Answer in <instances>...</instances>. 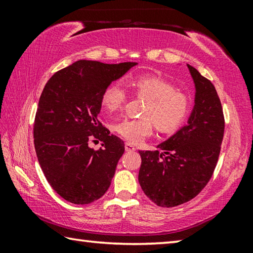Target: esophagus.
Instances as JSON below:
<instances>
[{
	"instance_id": "1",
	"label": "esophagus",
	"mask_w": 253,
	"mask_h": 253,
	"mask_svg": "<svg viewBox=\"0 0 253 253\" xmlns=\"http://www.w3.org/2000/svg\"><path fill=\"white\" fill-rule=\"evenodd\" d=\"M125 149H126V152H134V151H136V147L130 143H126L125 144Z\"/></svg>"
}]
</instances>
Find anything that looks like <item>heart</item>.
<instances>
[{
    "label": "heart",
    "instance_id": "b5f03b06",
    "mask_svg": "<svg viewBox=\"0 0 253 253\" xmlns=\"http://www.w3.org/2000/svg\"><path fill=\"white\" fill-rule=\"evenodd\" d=\"M136 96L147 99L139 119H123L115 130L128 142L137 144L153 134L154 127L162 132H173L185 122L191 108V98L186 92L176 89L175 84L160 76L138 75L129 81ZM127 93L121 84L107 85L101 95V105L114 113L125 105Z\"/></svg>",
    "mask_w": 253,
    "mask_h": 253
}]
</instances>
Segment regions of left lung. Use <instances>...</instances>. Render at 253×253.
I'll return each mask as SVG.
<instances>
[{"label": "left lung", "instance_id": "8db88e82", "mask_svg": "<svg viewBox=\"0 0 253 253\" xmlns=\"http://www.w3.org/2000/svg\"><path fill=\"white\" fill-rule=\"evenodd\" d=\"M187 68L196 88L187 125L158 145V151H139V184L162 208L188 202L203 190L215 169L223 139L224 115L215 88L194 67Z\"/></svg>", "mask_w": 253, "mask_h": 253}]
</instances>
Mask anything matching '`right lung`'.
<instances>
[{"label":"right lung","instance_id":"1","mask_svg":"<svg viewBox=\"0 0 253 253\" xmlns=\"http://www.w3.org/2000/svg\"><path fill=\"white\" fill-rule=\"evenodd\" d=\"M135 65L79 60L44 85L34 118V147L46 181L68 202L89 204L110 186L125 144L98 118L101 95ZM92 139L103 142L97 151L87 145Z\"/></svg>","mask_w":253,"mask_h":253}]
</instances>
